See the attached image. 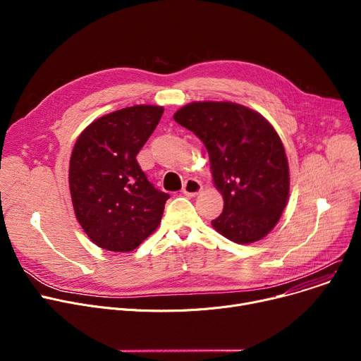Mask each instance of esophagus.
<instances>
[{
  "label": "esophagus",
  "mask_w": 361,
  "mask_h": 361,
  "mask_svg": "<svg viewBox=\"0 0 361 361\" xmlns=\"http://www.w3.org/2000/svg\"><path fill=\"white\" fill-rule=\"evenodd\" d=\"M202 192V184L196 178H187L183 184V193L185 196H196Z\"/></svg>",
  "instance_id": "1"
}]
</instances>
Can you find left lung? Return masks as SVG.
I'll use <instances>...</instances> for the list:
<instances>
[{"label": "left lung", "mask_w": 361, "mask_h": 361, "mask_svg": "<svg viewBox=\"0 0 361 361\" xmlns=\"http://www.w3.org/2000/svg\"><path fill=\"white\" fill-rule=\"evenodd\" d=\"M174 120L203 142L224 211L212 221L228 240L249 244L276 225L290 193L288 161L274 127L233 102H193Z\"/></svg>", "instance_id": "obj_1"}]
</instances>
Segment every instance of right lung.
Listing matches in <instances>:
<instances>
[{"mask_svg": "<svg viewBox=\"0 0 361 361\" xmlns=\"http://www.w3.org/2000/svg\"><path fill=\"white\" fill-rule=\"evenodd\" d=\"M164 108L135 105L93 121L70 159V193L89 238L109 252H131L154 233L169 199L152 184L137 154L157 128Z\"/></svg>", "mask_w": 361, "mask_h": 361, "instance_id": "obj_1", "label": "right lung"}]
</instances>
